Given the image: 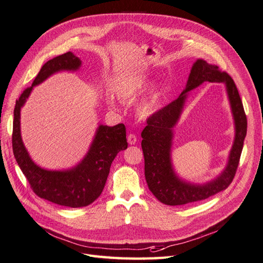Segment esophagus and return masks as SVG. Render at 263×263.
Masks as SVG:
<instances>
[{
    "instance_id": "1",
    "label": "esophagus",
    "mask_w": 263,
    "mask_h": 263,
    "mask_svg": "<svg viewBox=\"0 0 263 263\" xmlns=\"http://www.w3.org/2000/svg\"><path fill=\"white\" fill-rule=\"evenodd\" d=\"M138 139H137V135L135 134H129L128 135V143L130 144V145H134L135 143H137Z\"/></svg>"
}]
</instances>
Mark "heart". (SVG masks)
Returning <instances> with one entry per match:
<instances>
[{"mask_svg": "<svg viewBox=\"0 0 263 263\" xmlns=\"http://www.w3.org/2000/svg\"><path fill=\"white\" fill-rule=\"evenodd\" d=\"M151 84L152 79L148 75L134 76V78L126 80L120 86L117 87V97L123 101V103H132V101L143 95L149 88ZM162 95L163 87L159 85L154 86L147 92V95L140 101L137 105V108H135V111H137L140 119H149L151 117H153L157 112ZM106 104L110 109H118L117 101L111 95H108L106 97Z\"/></svg>", "mask_w": 263, "mask_h": 263, "instance_id": "obj_1", "label": "heart"}]
</instances>
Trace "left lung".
<instances>
[{"instance_id": "1", "label": "left lung", "mask_w": 263, "mask_h": 263, "mask_svg": "<svg viewBox=\"0 0 263 263\" xmlns=\"http://www.w3.org/2000/svg\"><path fill=\"white\" fill-rule=\"evenodd\" d=\"M204 81L222 82L226 85L234 120L235 134L223 171L213 180L196 184L183 180L176 174L171 153L173 129L183 112L189 91ZM246 134L247 118L233 79L227 73L218 71V66L210 64L203 59H198L191 67L187 85L179 97L151 117L145 129L142 131V149L145 164L144 173L149 191L166 205H182L208 199L225 190L235 177Z\"/></svg>"}]
</instances>
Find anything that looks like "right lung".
<instances>
[{"label": "right lung", "mask_w": 263, "mask_h": 263, "mask_svg": "<svg viewBox=\"0 0 263 263\" xmlns=\"http://www.w3.org/2000/svg\"><path fill=\"white\" fill-rule=\"evenodd\" d=\"M82 61L72 52L55 57L41 67L31 87L16 100L13 122V152L21 171L38 197L69 208H82L94 202L104 190L110 166L120 151L128 147L125 126L99 124L87 153L81 162L66 169H47L37 165L25 147L21 133V111L35 86L59 72H76Z\"/></svg>", "instance_id": "right-lung-1"}]
</instances>
